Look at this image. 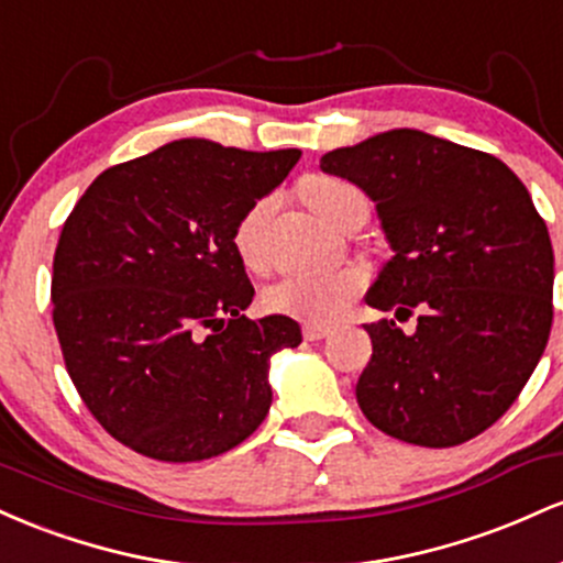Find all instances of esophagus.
Segmentation results:
<instances>
[{"mask_svg":"<svg viewBox=\"0 0 563 563\" xmlns=\"http://www.w3.org/2000/svg\"><path fill=\"white\" fill-rule=\"evenodd\" d=\"M325 335H331V328L328 325H318V322H307V325H303V339L307 341H320L325 339Z\"/></svg>","mask_w":563,"mask_h":563,"instance_id":"esophagus-1","label":"esophagus"}]
</instances>
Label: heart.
I'll return each instance as SVG.
<instances>
[{"mask_svg":"<svg viewBox=\"0 0 563 563\" xmlns=\"http://www.w3.org/2000/svg\"><path fill=\"white\" fill-rule=\"evenodd\" d=\"M307 203L318 211L335 230H344L357 219L367 217V198L354 185L335 177H312L301 185ZM275 211V198H260L243 211L232 230V245L249 269L267 267V249H264V230ZM363 288V273L357 269H339V273H288L273 286L264 288V307L269 312L288 314V318L307 322H333L346 312L354 296Z\"/></svg>","mask_w":563,"mask_h":563,"instance_id":"1","label":"heart"}]
</instances>
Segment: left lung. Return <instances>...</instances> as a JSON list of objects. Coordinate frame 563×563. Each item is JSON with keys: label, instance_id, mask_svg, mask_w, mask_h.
<instances>
[{"label": "left lung", "instance_id": "obj_1", "mask_svg": "<svg viewBox=\"0 0 563 563\" xmlns=\"http://www.w3.org/2000/svg\"><path fill=\"white\" fill-rule=\"evenodd\" d=\"M320 169L376 203L394 256L365 301L418 325H365L373 357L357 380L376 429L421 448H455L489 429L545 352L553 245L529 190L500 158L391 129L325 153Z\"/></svg>", "mask_w": 563, "mask_h": 563}]
</instances>
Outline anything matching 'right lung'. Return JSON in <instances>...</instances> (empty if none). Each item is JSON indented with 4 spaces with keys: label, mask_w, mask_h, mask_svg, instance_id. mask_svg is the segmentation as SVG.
<instances>
[{
    "label": "right lung",
    "mask_w": 563,
    "mask_h": 563,
    "mask_svg": "<svg viewBox=\"0 0 563 563\" xmlns=\"http://www.w3.org/2000/svg\"><path fill=\"white\" fill-rule=\"evenodd\" d=\"M301 151L174 140L111 166L74 206L53 262L63 360L97 423L140 455L192 463L260 429L269 357L301 344L254 299L232 230Z\"/></svg>",
    "instance_id": "1"
}]
</instances>
